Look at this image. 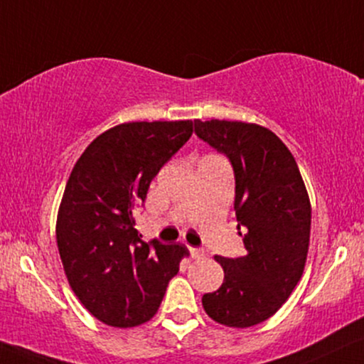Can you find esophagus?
<instances>
[{
	"mask_svg": "<svg viewBox=\"0 0 364 364\" xmlns=\"http://www.w3.org/2000/svg\"><path fill=\"white\" fill-rule=\"evenodd\" d=\"M190 254H191V259H201V257L206 255V252L203 250V248L190 247Z\"/></svg>",
	"mask_w": 364,
	"mask_h": 364,
	"instance_id": "obj_1",
	"label": "esophagus"
}]
</instances>
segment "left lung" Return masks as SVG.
Listing matches in <instances>:
<instances>
[{"instance_id": "8db88e82", "label": "left lung", "mask_w": 364, "mask_h": 364, "mask_svg": "<svg viewBox=\"0 0 364 364\" xmlns=\"http://www.w3.org/2000/svg\"><path fill=\"white\" fill-rule=\"evenodd\" d=\"M195 134L227 156L235 174V218L247 255H216L225 279L201 302L211 319L250 328L277 312L304 272L311 203L287 146L259 124L195 121Z\"/></svg>"}]
</instances>
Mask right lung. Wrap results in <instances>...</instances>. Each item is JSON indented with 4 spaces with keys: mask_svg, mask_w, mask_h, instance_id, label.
<instances>
[{
    "mask_svg": "<svg viewBox=\"0 0 364 364\" xmlns=\"http://www.w3.org/2000/svg\"><path fill=\"white\" fill-rule=\"evenodd\" d=\"M191 134L193 121L119 124L95 137L72 169L57 245L72 291L104 324L148 323L188 255L179 243L142 242L134 210Z\"/></svg>",
    "mask_w": 364,
    "mask_h": 364,
    "instance_id": "right-lung-1",
    "label": "right lung"
}]
</instances>
